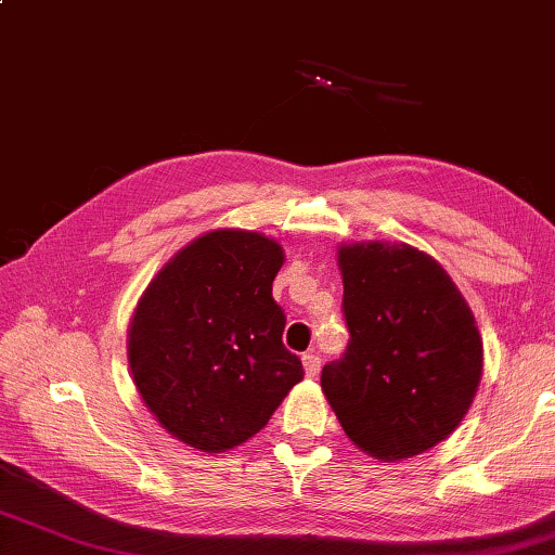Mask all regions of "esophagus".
<instances>
[{
	"mask_svg": "<svg viewBox=\"0 0 555 555\" xmlns=\"http://www.w3.org/2000/svg\"><path fill=\"white\" fill-rule=\"evenodd\" d=\"M304 369L308 378H315L320 374V357L308 351V354H304Z\"/></svg>",
	"mask_w": 555,
	"mask_h": 555,
	"instance_id": "obj_1",
	"label": "esophagus"
}]
</instances>
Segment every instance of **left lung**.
<instances>
[{"label": "left lung", "mask_w": 555, "mask_h": 555, "mask_svg": "<svg viewBox=\"0 0 555 555\" xmlns=\"http://www.w3.org/2000/svg\"><path fill=\"white\" fill-rule=\"evenodd\" d=\"M349 345L320 386L351 444L383 463L437 447L482 376L476 318L439 261L405 243L339 245Z\"/></svg>", "instance_id": "8db88e82"}]
</instances>
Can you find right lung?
Wrapping results in <instances>:
<instances>
[{
	"mask_svg": "<svg viewBox=\"0 0 555 555\" xmlns=\"http://www.w3.org/2000/svg\"><path fill=\"white\" fill-rule=\"evenodd\" d=\"M274 237L218 228L157 271L128 325V366L145 408L175 439L220 453L267 425L304 364L284 347L271 284Z\"/></svg>",
	"mask_w": 555,
	"mask_h": 555,
	"instance_id": "obj_1",
	"label": "right lung"
}]
</instances>
